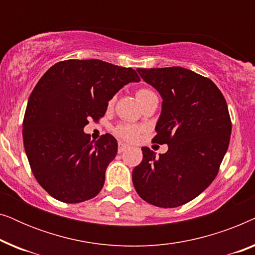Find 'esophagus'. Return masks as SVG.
I'll list each match as a JSON object with an SVG mask.
<instances>
[{"mask_svg":"<svg viewBox=\"0 0 255 255\" xmlns=\"http://www.w3.org/2000/svg\"><path fill=\"white\" fill-rule=\"evenodd\" d=\"M128 148V145L124 144V142H120V144H118V153H123L124 151H127Z\"/></svg>","mask_w":255,"mask_h":255,"instance_id":"34e87169","label":"esophagus"}]
</instances>
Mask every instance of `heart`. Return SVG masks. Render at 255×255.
<instances>
[{
	"mask_svg": "<svg viewBox=\"0 0 255 255\" xmlns=\"http://www.w3.org/2000/svg\"><path fill=\"white\" fill-rule=\"evenodd\" d=\"M149 94H152L151 90L141 88L137 90V93H135V97H137L139 102L142 97L147 96ZM139 130H140V128L137 127H133V125H118V127L115 128V133H116V135H118L120 138L125 139V140H133V139L137 137Z\"/></svg>",
	"mask_w": 255,
	"mask_h": 255,
	"instance_id": "obj_1",
	"label": "heart"
}]
</instances>
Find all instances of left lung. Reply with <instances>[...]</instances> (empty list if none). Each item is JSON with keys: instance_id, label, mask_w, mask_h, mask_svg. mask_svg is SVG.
Here are the masks:
<instances>
[{"instance_id": "1", "label": "left lung", "mask_w": 255, "mask_h": 255, "mask_svg": "<svg viewBox=\"0 0 255 255\" xmlns=\"http://www.w3.org/2000/svg\"><path fill=\"white\" fill-rule=\"evenodd\" d=\"M145 82L162 99L153 141L168 145L155 156L142 147V160L132 172L142 200L175 208L210 186L228 151L231 120L226 101L210 79L182 67L138 68Z\"/></svg>"}]
</instances>
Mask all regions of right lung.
I'll return each instance as SVG.
<instances>
[{"mask_svg": "<svg viewBox=\"0 0 255 255\" xmlns=\"http://www.w3.org/2000/svg\"><path fill=\"white\" fill-rule=\"evenodd\" d=\"M139 81L134 69L97 59L57 62L41 76L27 102L23 140L34 177L52 197L80 203L100 193L117 140L106 133L94 142L83 128L104 116L118 90Z\"/></svg>", "mask_w": 255, "mask_h": 255, "instance_id": "obj_1", "label": "right lung"}]
</instances>
